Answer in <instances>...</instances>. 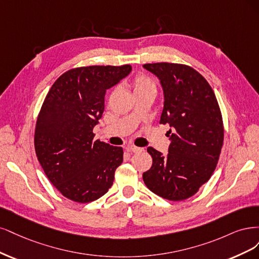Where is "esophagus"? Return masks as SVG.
I'll return each instance as SVG.
<instances>
[{
    "label": "esophagus",
    "mask_w": 259,
    "mask_h": 259,
    "mask_svg": "<svg viewBox=\"0 0 259 259\" xmlns=\"http://www.w3.org/2000/svg\"><path fill=\"white\" fill-rule=\"evenodd\" d=\"M127 151L132 152V153H139V152L143 151V148L135 146V145H129V146H127Z\"/></svg>",
    "instance_id": "34e87169"
}]
</instances>
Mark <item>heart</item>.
<instances>
[{
    "mask_svg": "<svg viewBox=\"0 0 259 259\" xmlns=\"http://www.w3.org/2000/svg\"><path fill=\"white\" fill-rule=\"evenodd\" d=\"M131 87L135 95H145V94H156L155 81L146 76L144 74H139L131 82Z\"/></svg>",
    "mask_w": 259,
    "mask_h": 259,
    "instance_id": "b5f03b06",
    "label": "heart"
}]
</instances>
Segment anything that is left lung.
Listing matches in <instances>:
<instances>
[{
    "mask_svg": "<svg viewBox=\"0 0 259 259\" xmlns=\"http://www.w3.org/2000/svg\"><path fill=\"white\" fill-rule=\"evenodd\" d=\"M163 90L160 123H169L168 154L148 147L152 168L143 173L149 190L171 201L194 196L210 180L224 142L223 118L214 91L201 74L185 64L147 63Z\"/></svg>",
    "mask_w": 259,
    "mask_h": 259,
    "instance_id": "8db88e82",
    "label": "left lung"
}]
</instances>
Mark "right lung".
Here are the masks:
<instances>
[{
	"mask_svg": "<svg viewBox=\"0 0 259 259\" xmlns=\"http://www.w3.org/2000/svg\"><path fill=\"white\" fill-rule=\"evenodd\" d=\"M131 65H91L58 78L38 114L34 146L52 184L68 199L87 203L105 195L121 164V147L94 140L107 89L131 72Z\"/></svg>",
	"mask_w": 259,
	"mask_h": 259,
	"instance_id": "1",
	"label": "right lung"
}]
</instances>
